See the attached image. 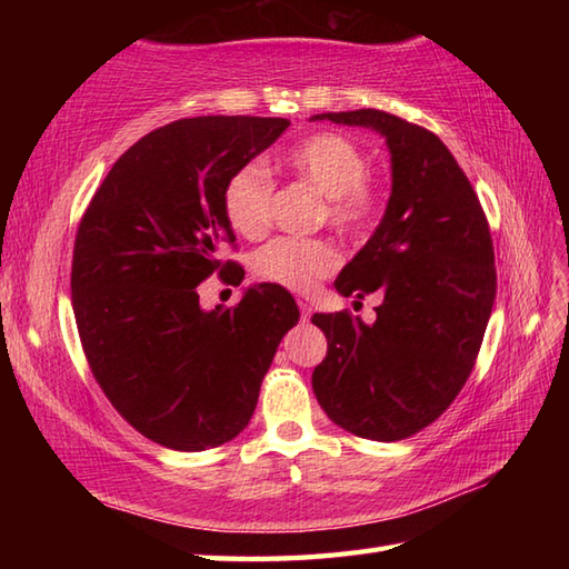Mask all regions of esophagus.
I'll use <instances>...</instances> for the list:
<instances>
[{
  "mask_svg": "<svg viewBox=\"0 0 569 569\" xmlns=\"http://www.w3.org/2000/svg\"><path fill=\"white\" fill-rule=\"evenodd\" d=\"M298 308H300V316H303V322H308L312 316V306L308 303V300H298Z\"/></svg>",
  "mask_w": 569,
  "mask_h": 569,
  "instance_id": "obj_1",
  "label": "esophagus"
}]
</instances>
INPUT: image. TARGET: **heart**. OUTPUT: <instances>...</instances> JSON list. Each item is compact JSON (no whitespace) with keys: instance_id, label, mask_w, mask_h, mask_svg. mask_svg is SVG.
<instances>
[{"instance_id":"obj_1","label":"heart","mask_w":569,"mask_h":569,"mask_svg":"<svg viewBox=\"0 0 569 569\" xmlns=\"http://www.w3.org/2000/svg\"><path fill=\"white\" fill-rule=\"evenodd\" d=\"M281 168L322 196L328 224L340 234H359L379 208V188L367 176L369 161L352 139L332 131L312 134L281 156ZM273 180L259 163H247L229 176L222 208L229 227L257 239L271 222ZM340 253L325 239L278 237L253 253V271L261 281L306 293L330 276Z\"/></svg>"}]
</instances>
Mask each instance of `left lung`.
<instances>
[{"instance_id":"obj_1","label":"left lung","mask_w":569,"mask_h":569,"mask_svg":"<svg viewBox=\"0 0 569 569\" xmlns=\"http://www.w3.org/2000/svg\"><path fill=\"white\" fill-rule=\"evenodd\" d=\"M316 119L379 131L393 183L377 232L335 281L355 303L379 293L377 320L347 310L312 316L328 337L312 391L340 428L396 442L438 420L475 369L497 298L489 222L432 131L381 110Z\"/></svg>"}]
</instances>
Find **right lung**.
<instances>
[{
    "mask_svg": "<svg viewBox=\"0 0 569 569\" xmlns=\"http://www.w3.org/2000/svg\"><path fill=\"white\" fill-rule=\"evenodd\" d=\"M288 124L217 114L153 129L119 156L80 220L70 293L92 377L131 428L171 450H210L249 426L300 318L276 283L227 310H202L198 296L214 271L244 278L222 261L237 239L222 192Z\"/></svg>",
    "mask_w": 569,
    "mask_h": 569,
    "instance_id": "1",
    "label": "right lung"
}]
</instances>
